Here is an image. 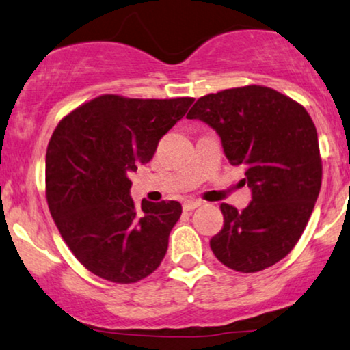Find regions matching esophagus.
I'll return each mask as SVG.
<instances>
[{
  "label": "esophagus",
  "instance_id": "esophagus-1",
  "mask_svg": "<svg viewBox=\"0 0 350 350\" xmlns=\"http://www.w3.org/2000/svg\"><path fill=\"white\" fill-rule=\"evenodd\" d=\"M198 206H202V202H198V200H187V202H184L183 204L184 211H193V209H197Z\"/></svg>",
  "mask_w": 350,
  "mask_h": 350
}]
</instances>
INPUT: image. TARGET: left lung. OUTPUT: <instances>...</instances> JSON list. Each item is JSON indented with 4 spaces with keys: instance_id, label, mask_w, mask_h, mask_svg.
Segmentation results:
<instances>
[{
    "instance_id": "1",
    "label": "left lung",
    "mask_w": 350,
    "mask_h": 350,
    "mask_svg": "<svg viewBox=\"0 0 350 350\" xmlns=\"http://www.w3.org/2000/svg\"><path fill=\"white\" fill-rule=\"evenodd\" d=\"M221 137L230 165L245 167L251 202L222 203L224 227L209 246L237 272H259L295 248L321 187L319 136L301 104L272 88L250 85L200 97L187 113Z\"/></svg>"
}]
</instances>
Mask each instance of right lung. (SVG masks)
Segmentation results:
<instances>
[{
    "label": "right lung",
    "mask_w": 350,
    "mask_h": 350,
    "mask_svg": "<svg viewBox=\"0 0 350 350\" xmlns=\"http://www.w3.org/2000/svg\"><path fill=\"white\" fill-rule=\"evenodd\" d=\"M192 102L104 94L54 129L46 150V200L64 241L94 275L124 285L161 264L183 206L172 200L136 206L129 174L152 160Z\"/></svg>",
    "instance_id": "right-lung-1"
}]
</instances>
